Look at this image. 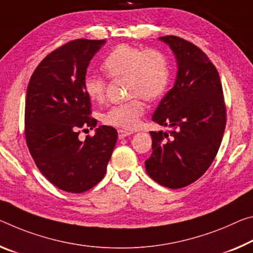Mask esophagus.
Listing matches in <instances>:
<instances>
[{
	"instance_id": "obj_1",
	"label": "esophagus",
	"mask_w": 253,
	"mask_h": 253,
	"mask_svg": "<svg viewBox=\"0 0 253 253\" xmlns=\"http://www.w3.org/2000/svg\"><path fill=\"white\" fill-rule=\"evenodd\" d=\"M130 134H133V131L125 130V129H118V137H119L120 139L125 138L126 136H129Z\"/></svg>"
}]
</instances>
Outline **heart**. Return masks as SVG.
Returning a JSON list of instances; mask_svg holds the SVG:
<instances>
[{"label": "heart", "mask_w": 253, "mask_h": 253, "mask_svg": "<svg viewBox=\"0 0 253 253\" xmlns=\"http://www.w3.org/2000/svg\"><path fill=\"white\" fill-rule=\"evenodd\" d=\"M102 70L110 79H125L126 102L111 107L102 116L106 125L133 129L145 111L142 99L156 101L169 86L171 65L164 51L159 48H144L122 43L116 46L102 62ZM83 90L93 102H102L106 97L107 80L99 75H86Z\"/></svg>", "instance_id": "1"}]
</instances>
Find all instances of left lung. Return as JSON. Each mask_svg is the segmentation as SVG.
Masks as SVG:
<instances>
[{
	"mask_svg": "<svg viewBox=\"0 0 253 253\" xmlns=\"http://www.w3.org/2000/svg\"><path fill=\"white\" fill-rule=\"evenodd\" d=\"M178 61L174 86L164 95L153 122L169 133L151 131L147 174L170 189L195 182L213 163L226 125V107L218 72L208 56L177 36H164Z\"/></svg>",
	"mask_w": 253,
	"mask_h": 253,
	"instance_id": "left-lung-1",
	"label": "left lung"
}]
</instances>
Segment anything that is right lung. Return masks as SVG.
I'll use <instances>...</instances> for the list:
<instances>
[{
  "instance_id": "obj_1",
  "label": "right lung",
  "mask_w": 253,
  "mask_h": 253,
  "mask_svg": "<svg viewBox=\"0 0 253 253\" xmlns=\"http://www.w3.org/2000/svg\"><path fill=\"white\" fill-rule=\"evenodd\" d=\"M105 40L75 39L48 54L31 75L25 107L27 146L39 171L59 189L81 194L105 177L117 130L100 126L80 141L81 130L93 129L91 101L83 80Z\"/></svg>"
}]
</instances>
